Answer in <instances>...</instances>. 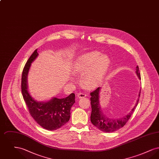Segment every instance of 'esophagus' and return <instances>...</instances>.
Here are the masks:
<instances>
[{
    "label": "esophagus",
    "instance_id": "esophagus-1",
    "mask_svg": "<svg viewBox=\"0 0 159 159\" xmlns=\"http://www.w3.org/2000/svg\"><path fill=\"white\" fill-rule=\"evenodd\" d=\"M86 97V94L83 93V92H79L77 93V97L79 98H84Z\"/></svg>",
    "mask_w": 159,
    "mask_h": 159
}]
</instances>
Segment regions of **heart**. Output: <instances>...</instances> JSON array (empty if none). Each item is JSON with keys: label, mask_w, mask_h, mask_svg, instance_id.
<instances>
[{"label": "heart", "mask_w": 159, "mask_h": 159, "mask_svg": "<svg viewBox=\"0 0 159 159\" xmlns=\"http://www.w3.org/2000/svg\"><path fill=\"white\" fill-rule=\"evenodd\" d=\"M110 66V60L97 51L84 53L78 57L72 68L75 74H82L81 80L88 88H95L102 82ZM73 80V77H70Z\"/></svg>", "instance_id": "b5f03b06"}]
</instances>
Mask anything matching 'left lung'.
Wrapping results in <instances>:
<instances>
[{"mask_svg": "<svg viewBox=\"0 0 159 159\" xmlns=\"http://www.w3.org/2000/svg\"><path fill=\"white\" fill-rule=\"evenodd\" d=\"M136 75L139 79H141V75L139 71L138 66L136 67ZM101 87L98 88L95 91L91 93V104L92 112L91 115V121L92 123L97 128L104 132H113L121 128L125 125L130 117L133 113L135 107L139 101L141 91H139L138 97L136 100V104L132 110L127 114V115L119 119H110L108 117L103 113L99 103L100 91Z\"/></svg>", "mask_w": 159, "mask_h": 159, "instance_id": "obj_1", "label": "left lung"}]
</instances>
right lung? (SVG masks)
I'll return each instance as SVG.
<instances>
[{
  "mask_svg": "<svg viewBox=\"0 0 159 159\" xmlns=\"http://www.w3.org/2000/svg\"><path fill=\"white\" fill-rule=\"evenodd\" d=\"M39 55L38 49L32 53L23 69L21 92L32 117L43 128L54 130L60 128L70 118L71 108L75 102V94L72 93L64 98L52 97L47 101H38L29 91L27 77L31 63Z\"/></svg>",
  "mask_w": 159,
  "mask_h": 159,
  "instance_id": "obj_1",
  "label": "right lung"
}]
</instances>
